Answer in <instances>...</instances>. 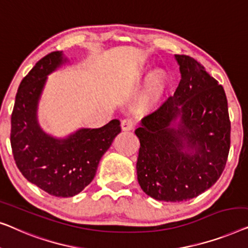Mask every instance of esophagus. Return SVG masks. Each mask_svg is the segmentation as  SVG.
<instances>
[{
	"label": "esophagus",
	"instance_id": "obj_1",
	"mask_svg": "<svg viewBox=\"0 0 248 248\" xmlns=\"http://www.w3.org/2000/svg\"><path fill=\"white\" fill-rule=\"evenodd\" d=\"M134 127H135V120L132 119V118H125V119L121 120V128H123V130L124 131L131 130Z\"/></svg>",
	"mask_w": 248,
	"mask_h": 248
}]
</instances>
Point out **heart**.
I'll list each match as a JSON object with an SVG mask.
<instances>
[{"label": "heart", "instance_id": "1", "mask_svg": "<svg viewBox=\"0 0 248 248\" xmlns=\"http://www.w3.org/2000/svg\"><path fill=\"white\" fill-rule=\"evenodd\" d=\"M167 84V74L163 69H155L146 81L145 88L138 97V107L140 109H151L156 104L165 90Z\"/></svg>", "mask_w": 248, "mask_h": 248}]
</instances>
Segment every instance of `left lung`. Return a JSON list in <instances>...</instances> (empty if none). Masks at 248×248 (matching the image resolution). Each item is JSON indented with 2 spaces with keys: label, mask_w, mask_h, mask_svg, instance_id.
Returning <instances> with one entry per match:
<instances>
[{
  "label": "left lung",
  "mask_w": 248,
  "mask_h": 248,
  "mask_svg": "<svg viewBox=\"0 0 248 248\" xmlns=\"http://www.w3.org/2000/svg\"><path fill=\"white\" fill-rule=\"evenodd\" d=\"M181 81L173 96L141 120L137 179L159 201L198 197L220 177L230 148L227 97L217 79L190 56L175 55ZM180 116L178 128L172 123Z\"/></svg>",
  "instance_id": "1"
}]
</instances>
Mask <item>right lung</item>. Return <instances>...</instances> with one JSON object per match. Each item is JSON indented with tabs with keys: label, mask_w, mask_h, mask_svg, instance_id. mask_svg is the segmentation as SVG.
<instances>
[{
	"label": "right lung",
	"mask_w": 248,
	"mask_h": 248,
	"mask_svg": "<svg viewBox=\"0 0 248 248\" xmlns=\"http://www.w3.org/2000/svg\"><path fill=\"white\" fill-rule=\"evenodd\" d=\"M66 59L62 51L41 58L20 83L11 116V147L22 175L54 197L78 194L92 182L101 157L121 131L111 120L97 129H79L65 139H55L37 123V104L47 75Z\"/></svg>",
	"instance_id": "add662e5"
}]
</instances>
